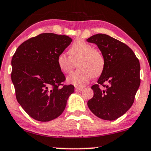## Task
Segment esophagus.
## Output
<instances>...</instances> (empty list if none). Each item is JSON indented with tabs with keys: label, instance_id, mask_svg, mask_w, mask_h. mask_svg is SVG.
Masks as SVG:
<instances>
[{
	"label": "esophagus",
	"instance_id": "esophagus-1",
	"mask_svg": "<svg viewBox=\"0 0 151 151\" xmlns=\"http://www.w3.org/2000/svg\"><path fill=\"white\" fill-rule=\"evenodd\" d=\"M83 88H80V87H76V91H83Z\"/></svg>",
	"mask_w": 151,
	"mask_h": 151
}]
</instances>
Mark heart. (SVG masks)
Wrapping results in <instances>:
<instances>
[{
  "label": "heart",
  "mask_w": 151,
  "mask_h": 151,
  "mask_svg": "<svg viewBox=\"0 0 151 151\" xmlns=\"http://www.w3.org/2000/svg\"><path fill=\"white\" fill-rule=\"evenodd\" d=\"M69 56L61 52L57 58V64L60 71L69 73L78 62V70L70 74L67 82L77 87H83L92 77H97L105 67V58L99 50L94 49L89 43L83 40L75 41L70 47Z\"/></svg>",
  "instance_id": "b5f03b06"
}]
</instances>
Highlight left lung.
<instances>
[{
  "label": "left lung",
  "mask_w": 151,
  "mask_h": 151,
  "mask_svg": "<svg viewBox=\"0 0 151 151\" xmlns=\"http://www.w3.org/2000/svg\"><path fill=\"white\" fill-rule=\"evenodd\" d=\"M87 41L96 44L105 58L104 69L91 87L93 96L87 105L99 118L115 120L134 103L140 85L139 61L130 47L109 35H94Z\"/></svg>",
  "instance_id": "left-lung-1"
}]
</instances>
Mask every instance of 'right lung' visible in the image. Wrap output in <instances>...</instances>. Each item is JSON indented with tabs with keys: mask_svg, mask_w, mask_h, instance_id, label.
Returning a JSON list of instances; mask_svg holds the SVG:
<instances>
[{
	"mask_svg": "<svg viewBox=\"0 0 151 151\" xmlns=\"http://www.w3.org/2000/svg\"><path fill=\"white\" fill-rule=\"evenodd\" d=\"M71 42L66 35L42 33L22 43L14 54L11 78L16 98L35 120L58 118L74 92L73 85L62 84L66 78L57 64L58 55Z\"/></svg>",
	"mask_w": 151,
	"mask_h": 151,
	"instance_id": "right-lung-1",
	"label": "right lung"
}]
</instances>
